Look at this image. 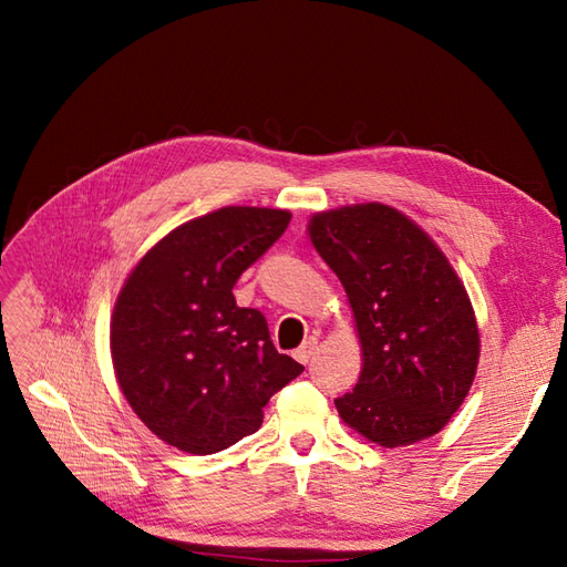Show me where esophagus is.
<instances>
[{
  "label": "esophagus",
  "instance_id": "obj_1",
  "mask_svg": "<svg viewBox=\"0 0 567 567\" xmlns=\"http://www.w3.org/2000/svg\"><path fill=\"white\" fill-rule=\"evenodd\" d=\"M317 338H307L305 342H302V346L296 350V359H298V362H302V364H307V362H310V357L315 354V350H317Z\"/></svg>",
  "mask_w": 567,
  "mask_h": 567
}]
</instances>
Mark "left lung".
I'll list each match as a JSON object with an SVG mask.
<instances>
[{
  "label": "left lung",
  "instance_id": "1",
  "mask_svg": "<svg viewBox=\"0 0 567 567\" xmlns=\"http://www.w3.org/2000/svg\"><path fill=\"white\" fill-rule=\"evenodd\" d=\"M310 238L346 288L364 367L336 400L340 419L381 447L435 435L466 400L480 336L466 288L406 215L383 203L310 219Z\"/></svg>",
  "mask_w": 567,
  "mask_h": 567
}]
</instances>
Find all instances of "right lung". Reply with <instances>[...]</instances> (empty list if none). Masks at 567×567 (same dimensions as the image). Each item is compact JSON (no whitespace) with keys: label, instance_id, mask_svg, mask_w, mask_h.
I'll list each match as a JSON object with an SVG mask.
<instances>
[{"label":"right lung","instance_id":"1","mask_svg":"<svg viewBox=\"0 0 567 567\" xmlns=\"http://www.w3.org/2000/svg\"><path fill=\"white\" fill-rule=\"evenodd\" d=\"M288 210L221 208L153 246L111 321L117 383L163 442L215 454L262 425V406L305 371L279 354L267 319L238 307V277L279 241Z\"/></svg>","mask_w":567,"mask_h":567}]
</instances>
